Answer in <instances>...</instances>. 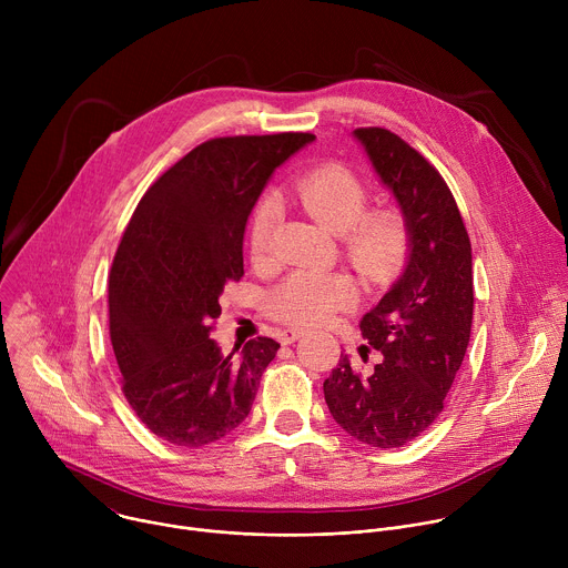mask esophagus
Listing matches in <instances>:
<instances>
[{
  "mask_svg": "<svg viewBox=\"0 0 568 568\" xmlns=\"http://www.w3.org/2000/svg\"><path fill=\"white\" fill-rule=\"evenodd\" d=\"M305 335L303 328H287V331H281L278 333V342L281 344H294L296 339H301Z\"/></svg>",
  "mask_w": 568,
  "mask_h": 568,
  "instance_id": "obj_1",
  "label": "esophagus"
}]
</instances>
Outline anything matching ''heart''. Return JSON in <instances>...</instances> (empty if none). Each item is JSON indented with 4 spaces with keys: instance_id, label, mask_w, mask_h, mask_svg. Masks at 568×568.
I'll return each instance as SVG.
<instances>
[{
    "instance_id": "heart-1",
    "label": "heart",
    "mask_w": 568,
    "mask_h": 568,
    "mask_svg": "<svg viewBox=\"0 0 568 568\" xmlns=\"http://www.w3.org/2000/svg\"><path fill=\"white\" fill-rule=\"evenodd\" d=\"M303 209L323 226L342 233L344 254L373 283L397 274L409 252V226L395 209L368 206L366 184L346 166L326 164L307 171L294 184ZM281 204L263 195L250 220V252L256 263L267 261ZM357 287L344 272H294L267 298V312L292 326H316L337 310L353 305Z\"/></svg>"
}]
</instances>
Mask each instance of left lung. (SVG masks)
Segmentation results:
<instances>
[{"label":"left lung","mask_w":568,"mask_h":568,"mask_svg":"<svg viewBox=\"0 0 568 568\" xmlns=\"http://www.w3.org/2000/svg\"><path fill=\"white\" fill-rule=\"evenodd\" d=\"M353 136L409 226V252L359 323L379 362L359 375L342 355L323 395L346 434L390 449L440 416L463 364L474 312L471 247L452 191L420 152L384 128H359Z\"/></svg>","instance_id":"1"}]
</instances>
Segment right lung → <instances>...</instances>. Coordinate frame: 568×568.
<instances>
[{"instance_id":"right-lung-1","label":"right lung","mask_w":568,"mask_h":568,"mask_svg":"<svg viewBox=\"0 0 568 568\" xmlns=\"http://www.w3.org/2000/svg\"><path fill=\"white\" fill-rule=\"evenodd\" d=\"M314 134L224 136L193 148L141 197L110 272V337L139 420L180 447L220 440L252 412L278 342L229 355L211 339L240 281L247 220L274 171Z\"/></svg>"}]
</instances>
